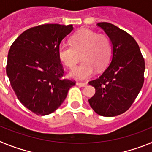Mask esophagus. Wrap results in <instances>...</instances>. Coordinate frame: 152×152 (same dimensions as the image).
Listing matches in <instances>:
<instances>
[{
    "label": "esophagus",
    "mask_w": 152,
    "mask_h": 152,
    "mask_svg": "<svg viewBox=\"0 0 152 152\" xmlns=\"http://www.w3.org/2000/svg\"><path fill=\"white\" fill-rule=\"evenodd\" d=\"M77 85L80 86V87H86L88 85L87 82H77Z\"/></svg>",
    "instance_id": "1"
}]
</instances>
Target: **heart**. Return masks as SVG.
<instances>
[{"instance_id":"obj_1","label":"heart","mask_w":152,"mask_h":152,"mask_svg":"<svg viewBox=\"0 0 152 152\" xmlns=\"http://www.w3.org/2000/svg\"><path fill=\"white\" fill-rule=\"evenodd\" d=\"M71 43H62L58 48L59 58L67 67L72 68L81 58L84 61L70 72L75 79H85L105 69L110 59L112 47L107 36L96 34L89 29H81L71 39Z\"/></svg>"}]
</instances>
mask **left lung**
I'll return each mask as SVG.
<instances>
[{"instance_id": "8db88e82", "label": "left lung", "mask_w": 152, "mask_h": 152, "mask_svg": "<svg viewBox=\"0 0 152 152\" xmlns=\"http://www.w3.org/2000/svg\"><path fill=\"white\" fill-rule=\"evenodd\" d=\"M96 25L110 39L113 56L102 75L89 81L96 93L88 101L98 115L111 117L129 110L140 92L144 83L145 60L136 41L126 31L110 23Z\"/></svg>"}]
</instances>
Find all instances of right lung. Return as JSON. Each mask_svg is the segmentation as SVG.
Returning <instances> with one entry per match:
<instances>
[{"instance_id": "obj_1", "label": "right lung", "mask_w": 152, "mask_h": 152, "mask_svg": "<svg viewBox=\"0 0 152 152\" xmlns=\"http://www.w3.org/2000/svg\"><path fill=\"white\" fill-rule=\"evenodd\" d=\"M72 30V25H39L24 31L10 46L6 68L10 85L20 103L36 115L55 112L75 84L62 78L58 56L61 42Z\"/></svg>"}]
</instances>
